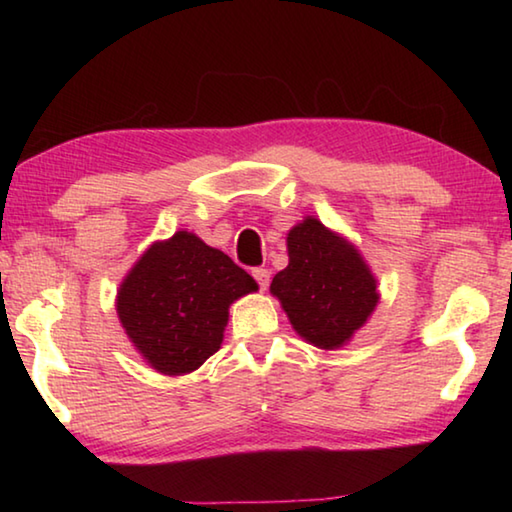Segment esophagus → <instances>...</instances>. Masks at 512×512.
Here are the masks:
<instances>
[{"mask_svg":"<svg viewBox=\"0 0 512 512\" xmlns=\"http://www.w3.org/2000/svg\"><path fill=\"white\" fill-rule=\"evenodd\" d=\"M253 277L257 280L259 289H262V291L268 289V282H271V271H268V268H264V266L253 268Z\"/></svg>","mask_w":512,"mask_h":512,"instance_id":"esophagus-1","label":"esophagus"}]
</instances>
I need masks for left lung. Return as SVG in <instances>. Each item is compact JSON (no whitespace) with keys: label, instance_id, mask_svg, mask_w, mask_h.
I'll use <instances>...</instances> for the list:
<instances>
[{"label":"left lung","instance_id":"1","mask_svg":"<svg viewBox=\"0 0 512 512\" xmlns=\"http://www.w3.org/2000/svg\"><path fill=\"white\" fill-rule=\"evenodd\" d=\"M287 246L289 266L273 277L271 293L302 339L341 348L377 305L375 277L354 246L318 219L296 225Z\"/></svg>","mask_w":512,"mask_h":512}]
</instances>
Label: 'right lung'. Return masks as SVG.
Returning a JSON list of instances; mask_svg holds the SVG:
<instances>
[{
    "label": "right lung",
    "mask_w": 512,
    "mask_h": 512,
    "mask_svg": "<svg viewBox=\"0 0 512 512\" xmlns=\"http://www.w3.org/2000/svg\"><path fill=\"white\" fill-rule=\"evenodd\" d=\"M257 282L192 232L153 244L121 284L117 314L128 339L164 375L203 366L221 348L228 307Z\"/></svg>",
    "instance_id": "1"
}]
</instances>
